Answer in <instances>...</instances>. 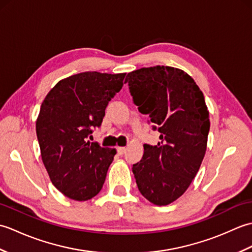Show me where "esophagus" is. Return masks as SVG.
Masks as SVG:
<instances>
[{"mask_svg":"<svg viewBox=\"0 0 252 252\" xmlns=\"http://www.w3.org/2000/svg\"><path fill=\"white\" fill-rule=\"evenodd\" d=\"M126 151V147H118V148H117V153L119 154L120 156H122V155H125Z\"/></svg>","mask_w":252,"mask_h":252,"instance_id":"esophagus-1","label":"esophagus"}]
</instances>
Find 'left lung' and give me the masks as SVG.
<instances>
[{
    "label": "left lung",
    "instance_id": "obj_1",
    "mask_svg": "<svg viewBox=\"0 0 252 252\" xmlns=\"http://www.w3.org/2000/svg\"><path fill=\"white\" fill-rule=\"evenodd\" d=\"M125 83L138 111L160 132V142L145 144L132 165L138 190L154 205H169L189 189L205 157L210 130L205 97L191 77L168 66L137 69Z\"/></svg>",
    "mask_w": 252,
    "mask_h": 252
}]
</instances>
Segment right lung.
<instances>
[{"label":"right lung","instance_id":"right-lung-1","mask_svg":"<svg viewBox=\"0 0 252 252\" xmlns=\"http://www.w3.org/2000/svg\"><path fill=\"white\" fill-rule=\"evenodd\" d=\"M126 73L87 71L58 82L41 105L36 136L53 185L70 199L85 201L100 191L115 149L89 142L106 107L122 89Z\"/></svg>","mask_w":252,"mask_h":252}]
</instances>
